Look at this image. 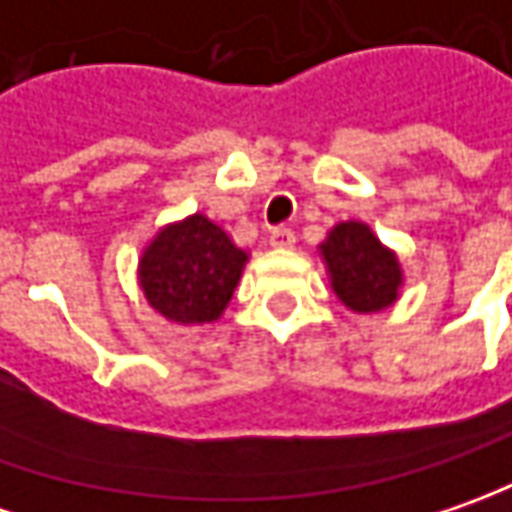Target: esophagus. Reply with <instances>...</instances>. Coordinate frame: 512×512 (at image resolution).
Here are the masks:
<instances>
[{
  "label": "esophagus",
  "mask_w": 512,
  "mask_h": 512,
  "mask_svg": "<svg viewBox=\"0 0 512 512\" xmlns=\"http://www.w3.org/2000/svg\"><path fill=\"white\" fill-rule=\"evenodd\" d=\"M269 243H272L274 249H291L294 243H297V238H294V232L291 229H272V235H269Z\"/></svg>",
  "instance_id": "obj_1"
}]
</instances>
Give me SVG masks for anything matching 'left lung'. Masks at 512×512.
I'll return each mask as SVG.
<instances>
[{
    "label": "left lung",
    "instance_id": "1",
    "mask_svg": "<svg viewBox=\"0 0 512 512\" xmlns=\"http://www.w3.org/2000/svg\"><path fill=\"white\" fill-rule=\"evenodd\" d=\"M326 263L328 283L345 309L374 314L399 300L402 263L362 221L337 223L328 238L317 246Z\"/></svg>",
    "mask_w": 512,
    "mask_h": 512
}]
</instances>
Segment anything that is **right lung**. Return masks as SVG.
<instances>
[{
  "mask_svg": "<svg viewBox=\"0 0 512 512\" xmlns=\"http://www.w3.org/2000/svg\"><path fill=\"white\" fill-rule=\"evenodd\" d=\"M249 252L203 212L167 223L138 257V286L169 323L203 326L221 320L238 289Z\"/></svg>",
  "mask_w": 512,
  "mask_h": 512,
  "instance_id": "add662e5",
  "label": "right lung"
}]
</instances>
